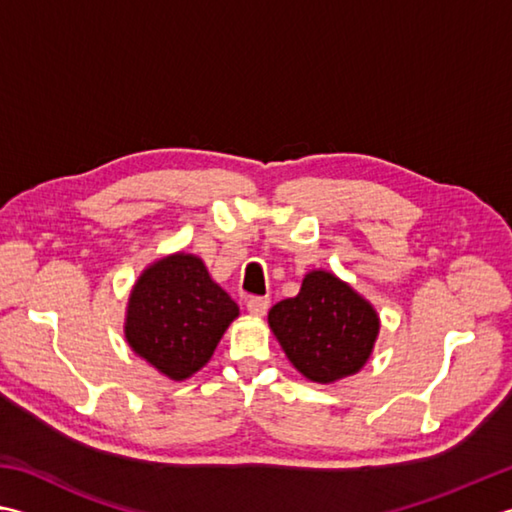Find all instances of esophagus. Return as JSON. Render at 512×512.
<instances>
[{
	"mask_svg": "<svg viewBox=\"0 0 512 512\" xmlns=\"http://www.w3.org/2000/svg\"><path fill=\"white\" fill-rule=\"evenodd\" d=\"M268 299L266 297H250L248 302H246V308H248V313L250 315H255V317H262L264 313H266V308H268Z\"/></svg>",
	"mask_w": 512,
	"mask_h": 512,
	"instance_id": "1",
	"label": "esophagus"
}]
</instances>
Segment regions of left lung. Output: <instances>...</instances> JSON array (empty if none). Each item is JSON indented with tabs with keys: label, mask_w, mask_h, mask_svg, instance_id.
Wrapping results in <instances>:
<instances>
[{
	"label": "left lung",
	"mask_w": 512,
	"mask_h": 512,
	"mask_svg": "<svg viewBox=\"0 0 512 512\" xmlns=\"http://www.w3.org/2000/svg\"><path fill=\"white\" fill-rule=\"evenodd\" d=\"M268 324L290 364L319 384L355 375L379 333L375 308L326 270L308 273L297 297L270 308Z\"/></svg>",
	"instance_id": "1"
}]
</instances>
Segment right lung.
Here are the masks:
<instances>
[{
    "instance_id": "1",
    "label": "right lung",
    "mask_w": 512,
    "mask_h": 512,
    "mask_svg": "<svg viewBox=\"0 0 512 512\" xmlns=\"http://www.w3.org/2000/svg\"><path fill=\"white\" fill-rule=\"evenodd\" d=\"M237 315V304L210 279L202 259L175 253L139 275L124 333L139 357L182 382L206 366Z\"/></svg>"
}]
</instances>
